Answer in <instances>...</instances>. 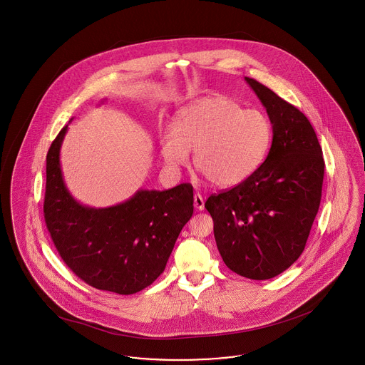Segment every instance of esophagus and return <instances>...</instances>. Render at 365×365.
<instances>
[{
	"label": "esophagus",
	"instance_id": "esophagus-1",
	"mask_svg": "<svg viewBox=\"0 0 365 365\" xmlns=\"http://www.w3.org/2000/svg\"><path fill=\"white\" fill-rule=\"evenodd\" d=\"M194 207L198 211L204 210V198H202V195L200 193L194 194Z\"/></svg>",
	"mask_w": 365,
	"mask_h": 365
}]
</instances>
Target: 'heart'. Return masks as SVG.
<instances>
[{"label": "heart", "instance_id": "1", "mask_svg": "<svg viewBox=\"0 0 365 365\" xmlns=\"http://www.w3.org/2000/svg\"><path fill=\"white\" fill-rule=\"evenodd\" d=\"M269 117L257 108H242L236 101L215 96L183 108L176 127L160 136L165 164L186 167L194 150V164L215 186L236 187L250 179L264 161L272 145Z\"/></svg>", "mask_w": 365, "mask_h": 365}]
</instances>
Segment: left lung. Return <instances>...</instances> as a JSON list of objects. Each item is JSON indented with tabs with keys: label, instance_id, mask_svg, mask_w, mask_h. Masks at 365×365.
<instances>
[{
	"label": "left lung",
	"instance_id": "1",
	"mask_svg": "<svg viewBox=\"0 0 365 365\" xmlns=\"http://www.w3.org/2000/svg\"><path fill=\"white\" fill-rule=\"evenodd\" d=\"M273 127V142L257 172L205 202L219 254L237 274L269 279L304 250L322 201L324 158L306 115L272 89L245 77Z\"/></svg>",
	"mask_w": 365,
	"mask_h": 365
}]
</instances>
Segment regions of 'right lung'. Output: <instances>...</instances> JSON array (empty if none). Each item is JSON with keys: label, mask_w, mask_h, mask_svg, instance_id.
<instances>
[{"label": "right lung", "mask_w": 365, "mask_h": 365, "mask_svg": "<svg viewBox=\"0 0 365 365\" xmlns=\"http://www.w3.org/2000/svg\"><path fill=\"white\" fill-rule=\"evenodd\" d=\"M67 125L46 154L43 217L67 267L88 285L136 294L164 272L176 238L193 215V186L138 190L125 202L91 208L66 187L59 151Z\"/></svg>", "instance_id": "add662e5"}]
</instances>
